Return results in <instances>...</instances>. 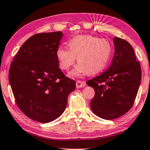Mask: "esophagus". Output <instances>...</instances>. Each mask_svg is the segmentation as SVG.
I'll return each mask as SVG.
<instances>
[{"label":"esophagus","instance_id":"1","mask_svg":"<svg viewBox=\"0 0 150 150\" xmlns=\"http://www.w3.org/2000/svg\"><path fill=\"white\" fill-rule=\"evenodd\" d=\"M76 85L77 88H80L85 87V86H86V82L82 81H77Z\"/></svg>","mask_w":150,"mask_h":150}]
</instances>
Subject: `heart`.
Instances as JSON below:
<instances>
[{"mask_svg":"<svg viewBox=\"0 0 150 150\" xmlns=\"http://www.w3.org/2000/svg\"><path fill=\"white\" fill-rule=\"evenodd\" d=\"M69 48L59 47L56 57L59 67L68 70L76 60L79 64L69 76L78 77L89 74H96L106 67L112 53V43L105 38L92 35H79L68 40Z\"/></svg>","mask_w":150,"mask_h":150,"instance_id":"1","label":"heart"}]
</instances>
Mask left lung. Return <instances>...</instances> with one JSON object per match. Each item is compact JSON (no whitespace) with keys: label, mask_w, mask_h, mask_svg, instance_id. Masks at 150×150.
<instances>
[{"label":"left lung","mask_w":150,"mask_h":150,"mask_svg":"<svg viewBox=\"0 0 150 150\" xmlns=\"http://www.w3.org/2000/svg\"><path fill=\"white\" fill-rule=\"evenodd\" d=\"M114 54L107 71L86 82L95 90L91 108L96 115L107 120L117 119L133 107L141 81V68L133 47L115 36Z\"/></svg>","instance_id":"8db88e82"}]
</instances>
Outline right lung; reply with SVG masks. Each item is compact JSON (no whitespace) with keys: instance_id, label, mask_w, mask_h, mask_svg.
I'll return each instance as SVG.
<instances>
[{"instance_id":"add662e5","label":"right lung","mask_w":150,"mask_h":150,"mask_svg":"<svg viewBox=\"0 0 150 150\" xmlns=\"http://www.w3.org/2000/svg\"><path fill=\"white\" fill-rule=\"evenodd\" d=\"M61 31L37 33L20 47L10 65L9 82L17 106L26 117L48 123L60 117L69 95L76 88L74 80L59 68L56 50Z\"/></svg>"}]
</instances>
